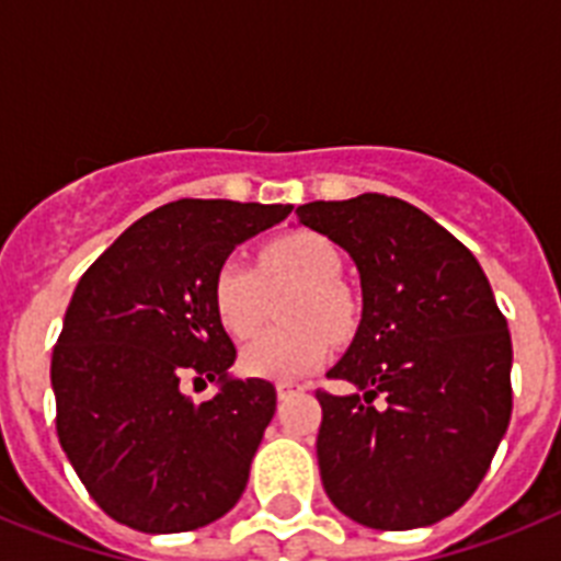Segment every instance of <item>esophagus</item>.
<instances>
[{"label":"esophagus","instance_id":"obj_1","mask_svg":"<svg viewBox=\"0 0 561 561\" xmlns=\"http://www.w3.org/2000/svg\"><path fill=\"white\" fill-rule=\"evenodd\" d=\"M275 390H277V399L284 401V399H291V396H300L306 388L304 385H297V381H277Z\"/></svg>","mask_w":561,"mask_h":561}]
</instances>
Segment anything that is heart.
<instances>
[{"instance_id":"b5f03b06","label":"heart","mask_w":561,"mask_h":561,"mask_svg":"<svg viewBox=\"0 0 561 561\" xmlns=\"http://www.w3.org/2000/svg\"><path fill=\"white\" fill-rule=\"evenodd\" d=\"M342 255L329 238L297 230L266 241L257 266L227 257L210 284L213 311L236 340L255 334L270 317L272 297L291 289L280 304L286 325L264 331L241 351V370L255 379L291 381L329 365L336 336L359 323L356 297L340 284Z\"/></svg>"}]
</instances>
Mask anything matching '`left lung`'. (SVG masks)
<instances>
[{
    "label": "left lung",
    "instance_id": "1",
    "mask_svg": "<svg viewBox=\"0 0 561 561\" xmlns=\"http://www.w3.org/2000/svg\"><path fill=\"white\" fill-rule=\"evenodd\" d=\"M297 219L348 252L362 284L359 329L329 370L354 393L317 390L325 494L379 531L438 523L472 497L512 419V334L492 286L453 232L396 196L309 202Z\"/></svg>",
    "mask_w": 561,
    "mask_h": 561
}]
</instances>
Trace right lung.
<instances>
[{
  "label": "right lung",
  "mask_w": 561,
  "mask_h": 561,
  "mask_svg": "<svg viewBox=\"0 0 561 561\" xmlns=\"http://www.w3.org/2000/svg\"><path fill=\"white\" fill-rule=\"evenodd\" d=\"M291 205L180 199L134 221L83 272L53 351L58 440L117 523L180 534L225 517L275 415V388L236 379L213 275ZM216 380L193 402L181 379Z\"/></svg>",
  "instance_id": "obj_1"
}]
</instances>
